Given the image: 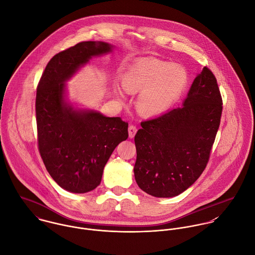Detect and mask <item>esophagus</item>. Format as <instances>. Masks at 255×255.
Masks as SVG:
<instances>
[{"instance_id": "1", "label": "esophagus", "mask_w": 255, "mask_h": 255, "mask_svg": "<svg viewBox=\"0 0 255 255\" xmlns=\"http://www.w3.org/2000/svg\"><path fill=\"white\" fill-rule=\"evenodd\" d=\"M128 133H129V137L132 139L135 137L136 133H137V127L134 125H130L128 128Z\"/></svg>"}]
</instances>
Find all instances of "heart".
Returning <instances> with one entry per match:
<instances>
[{"label": "heart", "mask_w": 255, "mask_h": 255, "mask_svg": "<svg viewBox=\"0 0 255 255\" xmlns=\"http://www.w3.org/2000/svg\"><path fill=\"white\" fill-rule=\"evenodd\" d=\"M187 84L188 74L182 66L153 58L137 61L127 69L122 79L126 92L142 93L137 108L146 115H154L170 107ZM116 92L121 95L119 90Z\"/></svg>", "instance_id": "b5f03b06"}]
</instances>
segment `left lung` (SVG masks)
I'll use <instances>...</instances> for the list:
<instances>
[{
	"label": "left lung",
	"instance_id": "1",
	"mask_svg": "<svg viewBox=\"0 0 255 255\" xmlns=\"http://www.w3.org/2000/svg\"><path fill=\"white\" fill-rule=\"evenodd\" d=\"M223 101L204 67L181 107L141 122L135 135L138 186L154 197L177 196L202 174L220 126Z\"/></svg>",
	"mask_w": 255,
	"mask_h": 255
}]
</instances>
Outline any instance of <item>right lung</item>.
Masks as SVG:
<instances>
[{"label": "right lung", "instance_id": "1", "mask_svg": "<svg viewBox=\"0 0 255 255\" xmlns=\"http://www.w3.org/2000/svg\"><path fill=\"white\" fill-rule=\"evenodd\" d=\"M102 41H84L53 56L37 86L35 113L38 150L56 183L86 193L102 181L104 165L128 138V123L95 110L75 109L65 101V82L94 56L111 51Z\"/></svg>", "mask_w": 255, "mask_h": 255}]
</instances>
